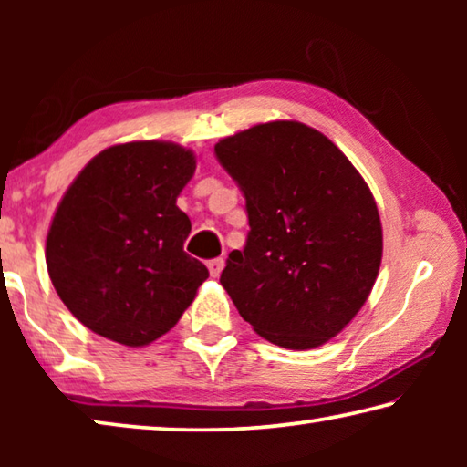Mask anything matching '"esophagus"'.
Returning <instances> with one entry per match:
<instances>
[{
	"label": "esophagus",
	"mask_w": 467,
	"mask_h": 467,
	"mask_svg": "<svg viewBox=\"0 0 467 467\" xmlns=\"http://www.w3.org/2000/svg\"><path fill=\"white\" fill-rule=\"evenodd\" d=\"M223 267H224V259H223V257L210 259V262H208V270H210L212 278H218L220 272H223Z\"/></svg>",
	"instance_id": "obj_1"
}]
</instances>
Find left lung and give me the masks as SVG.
Listing matches in <instances>:
<instances>
[{
    "label": "left lung",
    "mask_w": 467,
    "mask_h": 467,
    "mask_svg": "<svg viewBox=\"0 0 467 467\" xmlns=\"http://www.w3.org/2000/svg\"><path fill=\"white\" fill-rule=\"evenodd\" d=\"M214 152L241 187L251 226L220 284L267 342L326 344L365 305L381 265V220L365 179L334 141L298 121L253 125Z\"/></svg>",
    "instance_id": "obj_1"
}]
</instances>
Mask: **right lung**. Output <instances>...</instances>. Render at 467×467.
Listing matches in <instances>:
<instances>
[{
	"mask_svg": "<svg viewBox=\"0 0 467 467\" xmlns=\"http://www.w3.org/2000/svg\"><path fill=\"white\" fill-rule=\"evenodd\" d=\"M195 154L172 141L102 150L74 179L47 234V270L74 317L113 342L148 346L175 327L208 267L183 251L177 197Z\"/></svg>",
	"mask_w": 467,
	"mask_h": 467,
	"instance_id": "1",
	"label": "right lung"
}]
</instances>
